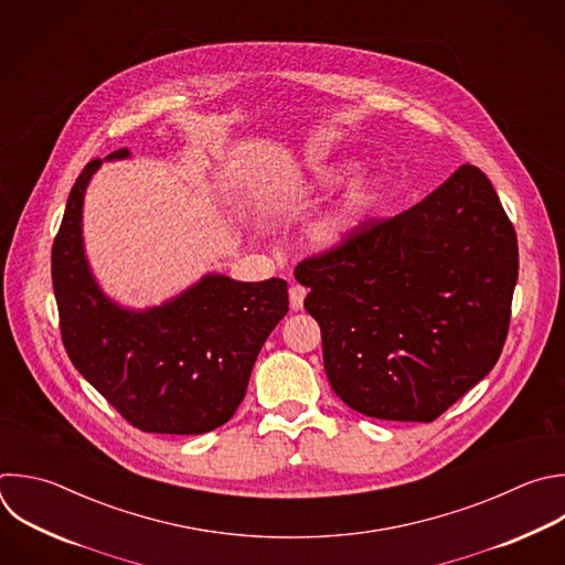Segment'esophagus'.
<instances>
[{
	"label": "esophagus",
	"instance_id": "34e87169",
	"mask_svg": "<svg viewBox=\"0 0 565 565\" xmlns=\"http://www.w3.org/2000/svg\"><path fill=\"white\" fill-rule=\"evenodd\" d=\"M303 299H306V288L303 286H290V308L292 310H301L303 308Z\"/></svg>",
	"mask_w": 565,
	"mask_h": 565
}]
</instances>
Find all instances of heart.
<instances>
[{
  "mask_svg": "<svg viewBox=\"0 0 565 565\" xmlns=\"http://www.w3.org/2000/svg\"><path fill=\"white\" fill-rule=\"evenodd\" d=\"M350 166L348 163H334L312 170V174L301 183V193H323L337 185L345 174ZM382 191V179L372 172H361L352 177V181L345 185L341 198L312 224L310 228V244L317 250H334L350 242L354 233L365 222L367 213L372 211L374 202H377Z\"/></svg>",
  "mask_w": 565,
  "mask_h": 565,
  "instance_id": "1",
  "label": "heart"
}]
</instances>
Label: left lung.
<instances>
[{
  "label": "left lung",
  "mask_w": 565,
  "mask_h": 565,
  "mask_svg": "<svg viewBox=\"0 0 565 565\" xmlns=\"http://www.w3.org/2000/svg\"><path fill=\"white\" fill-rule=\"evenodd\" d=\"M516 275L514 228L470 163L295 270L337 397L365 417L424 424L494 367Z\"/></svg>",
  "instance_id": "left-lung-1"
}]
</instances>
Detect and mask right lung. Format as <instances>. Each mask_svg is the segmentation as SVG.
Here are the masks:
<instances>
[{"label":"right lung","instance_id":"obj_1","mask_svg":"<svg viewBox=\"0 0 565 565\" xmlns=\"http://www.w3.org/2000/svg\"><path fill=\"white\" fill-rule=\"evenodd\" d=\"M128 148L106 159H126ZM102 159L77 177L53 244L64 348L82 377L135 428L204 435L239 408L257 354L288 312L284 279L209 273L161 306L124 308L99 288L84 250V193Z\"/></svg>","mask_w":565,"mask_h":565}]
</instances>
